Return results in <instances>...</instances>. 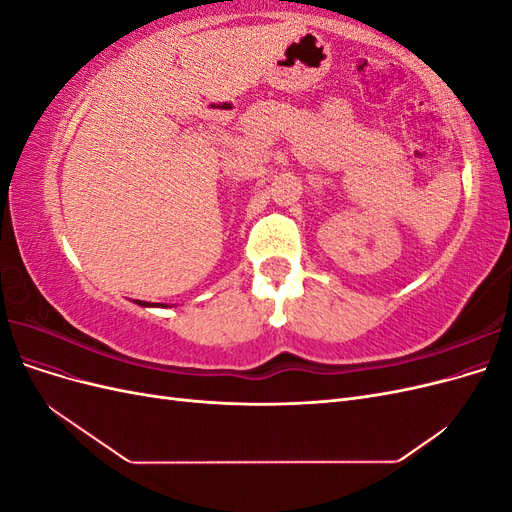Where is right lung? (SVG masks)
Listing matches in <instances>:
<instances>
[{"label":"right lung","mask_w":512,"mask_h":512,"mask_svg":"<svg viewBox=\"0 0 512 512\" xmlns=\"http://www.w3.org/2000/svg\"><path fill=\"white\" fill-rule=\"evenodd\" d=\"M134 303L141 305V307H170L166 303H149V301H134Z\"/></svg>","instance_id":"obj_1"}]
</instances>
